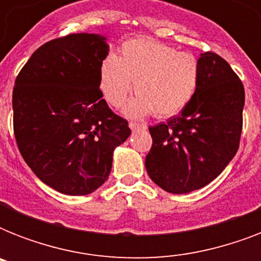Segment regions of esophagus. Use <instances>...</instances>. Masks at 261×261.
I'll use <instances>...</instances> for the list:
<instances>
[{"label": "esophagus", "instance_id": "obj_1", "mask_svg": "<svg viewBox=\"0 0 261 261\" xmlns=\"http://www.w3.org/2000/svg\"><path fill=\"white\" fill-rule=\"evenodd\" d=\"M128 126H130L131 130H139V128H146L145 124H141V123H137V122H130L128 123Z\"/></svg>", "mask_w": 261, "mask_h": 261}]
</instances>
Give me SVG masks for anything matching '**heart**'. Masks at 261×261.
Instances as JSON below:
<instances>
[{"mask_svg": "<svg viewBox=\"0 0 261 261\" xmlns=\"http://www.w3.org/2000/svg\"><path fill=\"white\" fill-rule=\"evenodd\" d=\"M200 63L194 54L139 38L127 40L120 55L111 54L100 66V89L112 107H120L133 90L138 97L126 107L128 116L153 111L168 118L188 106L199 87Z\"/></svg>", "mask_w": 261, "mask_h": 261, "instance_id": "obj_1", "label": "heart"}]
</instances>
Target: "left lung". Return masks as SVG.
Segmentation results:
<instances>
[{"instance_id": "obj_1", "label": "left lung", "mask_w": 261, "mask_h": 261, "mask_svg": "<svg viewBox=\"0 0 261 261\" xmlns=\"http://www.w3.org/2000/svg\"><path fill=\"white\" fill-rule=\"evenodd\" d=\"M199 87L177 116L149 127L153 145L145 160L150 178L171 194L211 182L239 150L244 85L218 54H200Z\"/></svg>"}]
</instances>
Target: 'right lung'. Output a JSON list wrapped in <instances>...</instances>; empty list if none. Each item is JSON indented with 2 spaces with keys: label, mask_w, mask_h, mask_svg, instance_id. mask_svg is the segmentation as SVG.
Listing matches in <instances>:
<instances>
[{
  "label": "right lung",
  "mask_w": 261,
  "mask_h": 261,
  "mask_svg": "<svg viewBox=\"0 0 261 261\" xmlns=\"http://www.w3.org/2000/svg\"><path fill=\"white\" fill-rule=\"evenodd\" d=\"M110 47L96 34H70L40 46L13 88L18 150L36 176L65 195H88L104 184L115 147L131 134L100 90Z\"/></svg>",
  "instance_id": "right-lung-1"
}]
</instances>
